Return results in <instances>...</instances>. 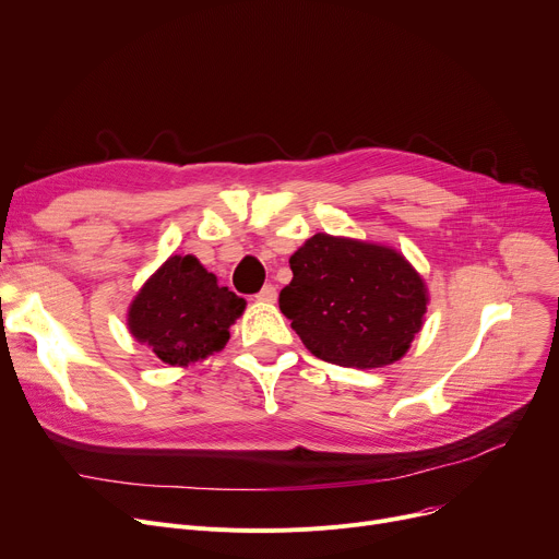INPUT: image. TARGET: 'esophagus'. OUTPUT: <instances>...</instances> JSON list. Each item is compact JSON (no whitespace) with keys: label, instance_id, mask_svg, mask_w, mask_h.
Listing matches in <instances>:
<instances>
[{"label":"esophagus","instance_id":"obj_1","mask_svg":"<svg viewBox=\"0 0 559 559\" xmlns=\"http://www.w3.org/2000/svg\"><path fill=\"white\" fill-rule=\"evenodd\" d=\"M276 287L274 285H264L258 295H255V299L258 301H262V304H276Z\"/></svg>","mask_w":559,"mask_h":559}]
</instances>
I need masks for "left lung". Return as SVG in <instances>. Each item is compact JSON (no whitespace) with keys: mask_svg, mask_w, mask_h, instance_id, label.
<instances>
[{"mask_svg":"<svg viewBox=\"0 0 559 559\" xmlns=\"http://www.w3.org/2000/svg\"><path fill=\"white\" fill-rule=\"evenodd\" d=\"M289 270L278 306L319 360L394 365L424 326L428 287L388 245L317 233L292 253Z\"/></svg>","mask_w":559,"mask_h":559,"instance_id":"obj_1","label":"left lung"}]
</instances>
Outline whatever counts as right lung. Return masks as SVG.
<instances>
[{
	"label": "right lung",
	"instance_id": "obj_1",
	"mask_svg": "<svg viewBox=\"0 0 559 559\" xmlns=\"http://www.w3.org/2000/svg\"><path fill=\"white\" fill-rule=\"evenodd\" d=\"M245 308L194 255H169L138 289L127 326L165 365L190 367L226 346Z\"/></svg>",
	"mask_w": 559,
	"mask_h": 559
}]
</instances>
